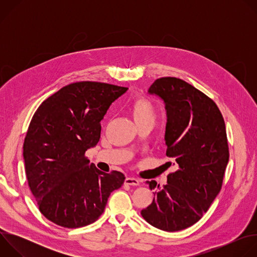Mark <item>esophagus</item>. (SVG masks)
<instances>
[{"label":"esophagus","mask_w":257,"mask_h":257,"mask_svg":"<svg viewBox=\"0 0 257 257\" xmlns=\"http://www.w3.org/2000/svg\"><path fill=\"white\" fill-rule=\"evenodd\" d=\"M125 184L126 185H130V186H138L140 184V182L138 179L136 178H132V177H127L125 179Z\"/></svg>","instance_id":"obj_1"}]
</instances>
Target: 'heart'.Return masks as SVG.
Here are the masks:
<instances>
[{"label": "heart", "instance_id": "b5f03b06", "mask_svg": "<svg viewBox=\"0 0 257 257\" xmlns=\"http://www.w3.org/2000/svg\"><path fill=\"white\" fill-rule=\"evenodd\" d=\"M131 113L137 125L155 124L157 109L152 101L144 97H137L131 104Z\"/></svg>", "mask_w": 257, "mask_h": 257}]
</instances>
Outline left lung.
Segmentation results:
<instances>
[{"label":"left lung","instance_id":"obj_1","mask_svg":"<svg viewBox=\"0 0 257 257\" xmlns=\"http://www.w3.org/2000/svg\"><path fill=\"white\" fill-rule=\"evenodd\" d=\"M149 93L165 103L166 155L173 160L167 165L176 171L163 188L146 181L157 190L141 215L160 230L181 231L197 223L221 191L229 162L225 121L213 100L182 79H157Z\"/></svg>","mask_w":257,"mask_h":257}]
</instances>
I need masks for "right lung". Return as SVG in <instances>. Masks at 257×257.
<instances>
[{"mask_svg": "<svg viewBox=\"0 0 257 257\" xmlns=\"http://www.w3.org/2000/svg\"><path fill=\"white\" fill-rule=\"evenodd\" d=\"M127 89L75 82L36 109L24 139L23 159L29 188L51 222L69 229L92 224L109 194L123 185L121 172L103 173L84 155L97 144L109 105Z\"/></svg>", "mask_w": 257, "mask_h": 257, "instance_id": "add662e5", "label": "right lung"}]
</instances>
